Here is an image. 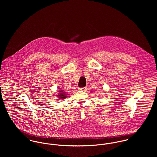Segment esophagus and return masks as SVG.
I'll return each mask as SVG.
<instances>
[{"instance_id": "obj_1", "label": "esophagus", "mask_w": 157, "mask_h": 157, "mask_svg": "<svg viewBox=\"0 0 157 157\" xmlns=\"http://www.w3.org/2000/svg\"><path fill=\"white\" fill-rule=\"evenodd\" d=\"M86 90L85 88H78V90Z\"/></svg>"}]
</instances>
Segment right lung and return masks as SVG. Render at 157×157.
<instances>
[{
    "label": "right lung",
    "mask_w": 157,
    "mask_h": 157,
    "mask_svg": "<svg viewBox=\"0 0 157 157\" xmlns=\"http://www.w3.org/2000/svg\"><path fill=\"white\" fill-rule=\"evenodd\" d=\"M57 91H58V95H57V97H58V98L60 99V100H63L65 98H67V94L65 92L64 90H57Z\"/></svg>",
    "instance_id": "add662e5"
}]
</instances>
